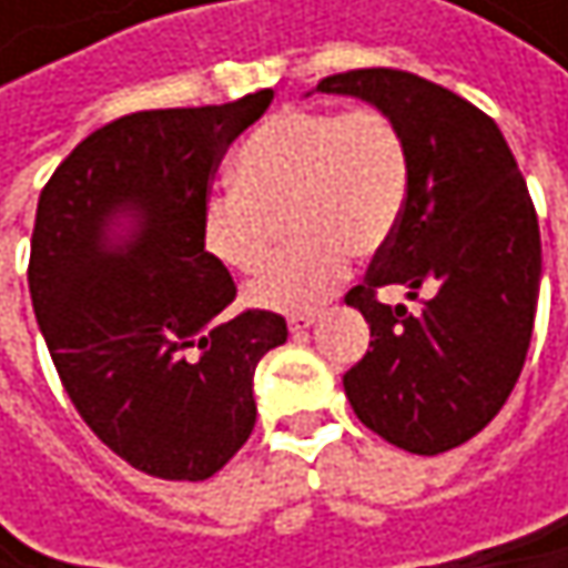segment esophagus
<instances>
[{
	"label": "esophagus",
	"mask_w": 568,
	"mask_h": 568,
	"mask_svg": "<svg viewBox=\"0 0 568 568\" xmlns=\"http://www.w3.org/2000/svg\"><path fill=\"white\" fill-rule=\"evenodd\" d=\"M315 325V312H298V315H288V332H305V328H312Z\"/></svg>",
	"instance_id": "obj_1"
}]
</instances>
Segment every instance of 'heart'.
I'll return each mask as SVG.
<instances>
[{
	"instance_id": "heart-1",
	"label": "heart",
	"mask_w": 568,
	"mask_h": 568,
	"mask_svg": "<svg viewBox=\"0 0 568 568\" xmlns=\"http://www.w3.org/2000/svg\"><path fill=\"white\" fill-rule=\"evenodd\" d=\"M236 186L200 213V243L230 273L256 276L288 220L295 246L250 288L260 308H312L342 283L348 253L375 256L410 190L407 141L378 108H283L233 158Z\"/></svg>"
}]
</instances>
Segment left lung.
Here are the masks:
<instances>
[{"label":"left lung","instance_id":"obj_1","mask_svg":"<svg viewBox=\"0 0 568 568\" xmlns=\"http://www.w3.org/2000/svg\"><path fill=\"white\" fill-rule=\"evenodd\" d=\"M385 111L407 141L410 190L392 240L345 302L372 325L365 358L345 372L358 420L410 454H444L507 404L532 338L542 246L526 180L500 128L460 94L395 68L322 78ZM432 298L417 316L377 288Z\"/></svg>","mask_w":568,"mask_h":568}]
</instances>
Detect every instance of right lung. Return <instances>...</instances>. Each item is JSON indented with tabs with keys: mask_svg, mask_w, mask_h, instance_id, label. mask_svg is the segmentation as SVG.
<instances>
[{
	"mask_svg": "<svg viewBox=\"0 0 568 568\" xmlns=\"http://www.w3.org/2000/svg\"><path fill=\"white\" fill-rule=\"evenodd\" d=\"M270 101L118 118L39 196L29 292L58 378L101 444L161 480H206L250 440L256 365L288 335L276 312H223L236 285L200 243L210 180Z\"/></svg>",
	"mask_w": 568,
	"mask_h": 568,
	"instance_id": "1",
	"label": "right lung"
}]
</instances>
